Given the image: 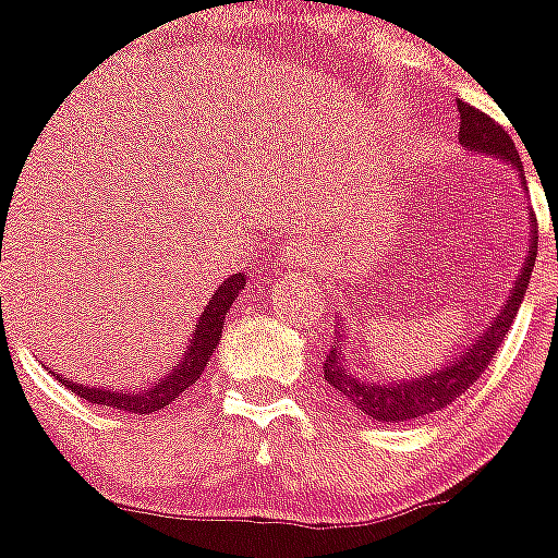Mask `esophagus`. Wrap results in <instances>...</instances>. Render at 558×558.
Wrapping results in <instances>:
<instances>
[{
  "label": "esophagus",
  "instance_id": "34e87169",
  "mask_svg": "<svg viewBox=\"0 0 558 558\" xmlns=\"http://www.w3.org/2000/svg\"><path fill=\"white\" fill-rule=\"evenodd\" d=\"M286 260H289L291 267H303L311 260V247L305 242H291L286 247Z\"/></svg>",
  "mask_w": 558,
  "mask_h": 558
}]
</instances>
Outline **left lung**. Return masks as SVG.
I'll use <instances>...</instances> for the list:
<instances>
[{
    "label": "left lung",
    "instance_id": "obj_1",
    "mask_svg": "<svg viewBox=\"0 0 558 558\" xmlns=\"http://www.w3.org/2000/svg\"><path fill=\"white\" fill-rule=\"evenodd\" d=\"M459 142L466 149L489 153L495 158H506L517 169H523L520 167V155H517L511 135L495 119H489L484 110L473 108V105L466 102H459ZM536 242H539V235H534V242L529 244V260H525L523 272L517 275L511 298L506 300L500 314L495 316V323L486 328V333H481L475 339L473 348L464 350V355H459L450 366H439L436 373H428L416 380L380 384V380L355 378V373H350L348 359L341 353V344H333L323 364L325 380L339 391L341 398H348L355 409H361L369 420H378V423H403V420H414V416H425L434 414V411L448 409L459 395H464L481 378V373L489 366V361L495 359L498 348L504 344L517 311H520V303H523L525 289H529L531 272H534Z\"/></svg>",
    "mask_w": 558,
    "mask_h": 558
}]
</instances>
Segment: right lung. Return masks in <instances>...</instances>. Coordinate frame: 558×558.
Masks as SVG:
<instances>
[{"mask_svg": "<svg viewBox=\"0 0 558 558\" xmlns=\"http://www.w3.org/2000/svg\"><path fill=\"white\" fill-rule=\"evenodd\" d=\"M244 275L235 272L225 280L217 289V294L210 298V303L205 305V311L199 314V323L194 328L192 344L185 350V359L180 361L178 369H172L169 375H160V380L149 389L142 391H113V389H92V386L77 384V380H66L63 375H54L60 384L72 389L77 398H85L88 403L108 405V409H119L124 414H153V411L163 409V405L172 403L174 398H180L192 384H197V378L203 375L205 364L214 355L219 344V336H222L225 314L230 311L233 300L239 298V291L244 289Z\"/></svg>", "mask_w": 558, "mask_h": 558, "instance_id": "right-lung-1", "label": "right lung"}]
</instances>
